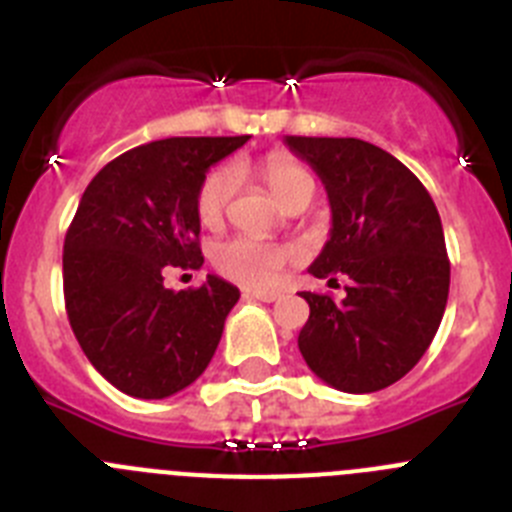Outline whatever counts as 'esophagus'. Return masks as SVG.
Instances as JSON below:
<instances>
[{
    "mask_svg": "<svg viewBox=\"0 0 512 512\" xmlns=\"http://www.w3.org/2000/svg\"><path fill=\"white\" fill-rule=\"evenodd\" d=\"M247 300H262V303H275L280 300V293H272V290H247Z\"/></svg>",
    "mask_w": 512,
    "mask_h": 512,
    "instance_id": "34e87169",
    "label": "esophagus"
}]
</instances>
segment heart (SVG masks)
Returning <instances> with one entry per match:
<instances>
[{
    "instance_id": "b5f03b06",
    "label": "heart",
    "mask_w": 512,
    "mask_h": 512,
    "mask_svg": "<svg viewBox=\"0 0 512 512\" xmlns=\"http://www.w3.org/2000/svg\"><path fill=\"white\" fill-rule=\"evenodd\" d=\"M260 179L280 204H290L298 197L315 194V176L303 161L288 154H270L257 166ZM237 191V169L217 166L204 176L197 191V217L204 227H217L224 219L229 202ZM300 252L290 245H272V242L252 240V237H232L214 247L212 262L224 278L245 288H270L280 280L285 267L295 262Z\"/></svg>"
}]
</instances>
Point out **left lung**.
I'll use <instances>...</instances> for the list:
<instances>
[{
    "label": "left lung",
    "mask_w": 512,
    "mask_h": 512,
    "mask_svg": "<svg viewBox=\"0 0 512 512\" xmlns=\"http://www.w3.org/2000/svg\"><path fill=\"white\" fill-rule=\"evenodd\" d=\"M321 176L331 240L310 272L351 278L341 303L303 293L310 318L298 336L305 364L328 386L371 394L417 366L450 295L442 219L422 181L361 138L285 136Z\"/></svg>",
    "instance_id": "8db88e82"
}]
</instances>
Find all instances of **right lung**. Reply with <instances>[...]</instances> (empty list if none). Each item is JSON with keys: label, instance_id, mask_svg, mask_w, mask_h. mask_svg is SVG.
<instances>
[{"label": "right lung", "instance_id": "1", "mask_svg": "<svg viewBox=\"0 0 512 512\" xmlns=\"http://www.w3.org/2000/svg\"><path fill=\"white\" fill-rule=\"evenodd\" d=\"M250 136L164 138L105 164L85 189L62 247L65 310L105 381L166 399L204 374L240 290L217 275L169 290V267L199 270L197 191L209 166Z\"/></svg>", "mask_w": 512, "mask_h": 512}]
</instances>
